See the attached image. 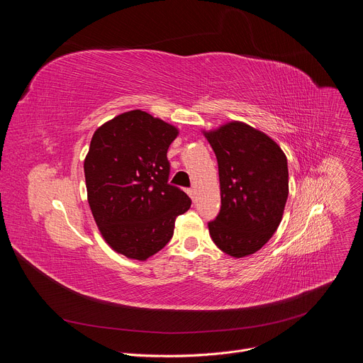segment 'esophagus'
<instances>
[{"instance_id": "esophagus-1", "label": "esophagus", "mask_w": 363, "mask_h": 363, "mask_svg": "<svg viewBox=\"0 0 363 363\" xmlns=\"http://www.w3.org/2000/svg\"><path fill=\"white\" fill-rule=\"evenodd\" d=\"M186 192H188V195L195 201V189H194V188H189V189H186Z\"/></svg>"}]
</instances>
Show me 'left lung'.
Wrapping results in <instances>:
<instances>
[{
	"instance_id": "1",
	"label": "left lung",
	"mask_w": 363,
	"mask_h": 363,
	"mask_svg": "<svg viewBox=\"0 0 363 363\" xmlns=\"http://www.w3.org/2000/svg\"><path fill=\"white\" fill-rule=\"evenodd\" d=\"M218 162L221 210L208 223L216 245L228 255L260 250L276 233L289 196L287 158L266 133L242 122L205 132Z\"/></svg>"
}]
</instances>
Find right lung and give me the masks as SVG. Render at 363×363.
Listing matches in <instances>:
<instances>
[{"label": "right lung", "instance_id": "1", "mask_svg": "<svg viewBox=\"0 0 363 363\" xmlns=\"http://www.w3.org/2000/svg\"><path fill=\"white\" fill-rule=\"evenodd\" d=\"M177 135L175 126L130 111L91 138L84 178L93 218L106 242L135 260L162 250L177 217L191 206V198L168 184L167 152Z\"/></svg>", "mask_w": 363, "mask_h": 363}]
</instances>
